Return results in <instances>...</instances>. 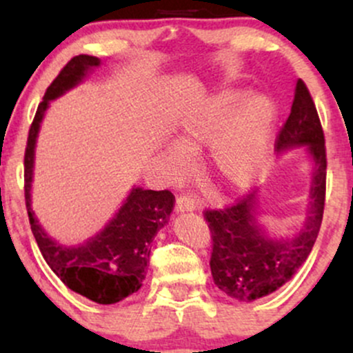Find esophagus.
Here are the masks:
<instances>
[{
	"label": "esophagus",
	"instance_id": "1",
	"mask_svg": "<svg viewBox=\"0 0 353 353\" xmlns=\"http://www.w3.org/2000/svg\"><path fill=\"white\" fill-rule=\"evenodd\" d=\"M197 208L196 201L189 196H179L176 201V210L177 212H184V210H194Z\"/></svg>",
	"mask_w": 353,
	"mask_h": 353
}]
</instances>
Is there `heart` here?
Returning <instances> with one entry per match:
<instances>
[{
	"label": "heart",
	"instance_id": "obj_1",
	"mask_svg": "<svg viewBox=\"0 0 353 353\" xmlns=\"http://www.w3.org/2000/svg\"><path fill=\"white\" fill-rule=\"evenodd\" d=\"M275 119L267 96L228 91L204 101L185 117L169 151L176 169L188 165V154L210 145V168L224 188L244 189L261 176L270 152Z\"/></svg>",
	"mask_w": 353,
	"mask_h": 353
}]
</instances>
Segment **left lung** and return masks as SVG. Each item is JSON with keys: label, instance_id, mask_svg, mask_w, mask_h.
<instances>
[{"label": "left lung", "instance_id": "8db88e82", "mask_svg": "<svg viewBox=\"0 0 353 353\" xmlns=\"http://www.w3.org/2000/svg\"><path fill=\"white\" fill-rule=\"evenodd\" d=\"M294 145H309L315 172L307 221L292 239L274 241L264 236L254 219V192L222 209L204 210L212 237L209 264L214 283L236 301L252 302L289 282L309 257L322 225L327 182L325 137L317 108L302 79L297 81L290 114L275 137L277 151Z\"/></svg>", "mask_w": 353, "mask_h": 353}]
</instances>
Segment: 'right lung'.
<instances>
[{"label":"right lung","instance_id":"1","mask_svg":"<svg viewBox=\"0 0 353 353\" xmlns=\"http://www.w3.org/2000/svg\"><path fill=\"white\" fill-rule=\"evenodd\" d=\"M94 66H99V59L94 56H74L46 89L31 123L24 151V201L31 232L52 272L76 294L108 305L123 301L141 289L154 236L168 224L176 197L168 189H132L125 204L103 232L89 239L86 244L70 249L48 237L34 219L30 189L33 179L34 143L43 114L51 99L76 86L84 72Z\"/></svg>","mask_w":353,"mask_h":353}]
</instances>
